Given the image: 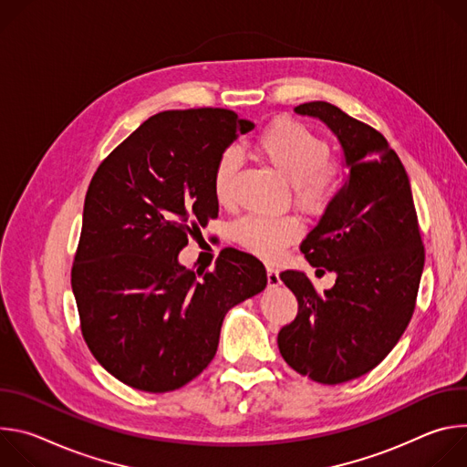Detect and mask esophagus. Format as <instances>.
<instances>
[{
  "instance_id": "1",
  "label": "esophagus",
  "mask_w": 467,
  "mask_h": 467,
  "mask_svg": "<svg viewBox=\"0 0 467 467\" xmlns=\"http://www.w3.org/2000/svg\"><path fill=\"white\" fill-rule=\"evenodd\" d=\"M265 275H268V285L270 286H279L281 285L279 272H277V268H274V265H265Z\"/></svg>"
}]
</instances>
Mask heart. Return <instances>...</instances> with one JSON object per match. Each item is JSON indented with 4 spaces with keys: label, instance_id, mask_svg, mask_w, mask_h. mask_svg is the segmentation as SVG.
<instances>
[{
    "label": "heart",
    "instance_id": "obj_1",
    "mask_svg": "<svg viewBox=\"0 0 467 467\" xmlns=\"http://www.w3.org/2000/svg\"><path fill=\"white\" fill-rule=\"evenodd\" d=\"M256 150L290 182L294 199L305 211H323L340 186V170L328 162V144L297 119H277L256 139ZM240 157L233 148L223 150L213 168V193L220 205L231 202L233 182ZM299 222L292 216H245L233 227L236 242L249 253L274 260L299 234Z\"/></svg>",
    "mask_w": 467,
    "mask_h": 467
}]
</instances>
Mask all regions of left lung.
I'll use <instances>...</instances> for the list:
<instances>
[{"mask_svg": "<svg viewBox=\"0 0 467 467\" xmlns=\"http://www.w3.org/2000/svg\"><path fill=\"white\" fill-rule=\"evenodd\" d=\"M296 112L335 132L349 177L301 242L306 260L335 272L337 283L317 294L303 272H281L297 316L277 344L297 373L340 384L371 371L401 338L416 308L425 247L407 170L380 132L327 101Z\"/></svg>", "mask_w": 467, "mask_h": 467, "instance_id": "8db88e82", "label": "left lung"}]
</instances>
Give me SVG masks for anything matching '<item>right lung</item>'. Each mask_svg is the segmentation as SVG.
Masks as SVG:
<instances>
[{
	"label": "right lung",
	"mask_w": 467,
	"mask_h": 467,
	"mask_svg": "<svg viewBox=\"0 0 467 467\" xmlns=\"http://www.w3.org/2000/svg\"><path fill=\"white\" fill-rule=\"evenodd\" d=\"M251 127L227 109L159 112L90 181L72 290L90 353L130 388L164 393L195 379L216 355L227 310L268 285L262 262L233 247L205 274L177 262L188 236L218 216V155Z\"/></svg>",
	"instance_id": "add662e5"
}]
</instances>
